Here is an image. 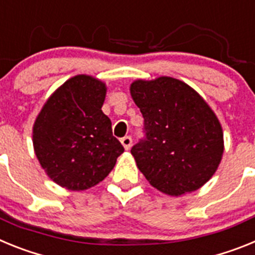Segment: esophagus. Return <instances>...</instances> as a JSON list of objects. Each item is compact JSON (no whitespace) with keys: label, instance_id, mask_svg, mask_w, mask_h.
I'll list each match as a JSON object with an SVG mask.
<instances>
[{"label":"esophagus","instance_id":"1","mask_svg":"<svg viewBox=\"0 0 255 255\" xmlns=\"http://www.w3.org/2000/svg\"><path fill=\"white\" fill-rule=\"evenodd\" d=\"M121 144H123L124 148H125L126 150H129L130 148H131V144H132L131 136H124V138L121 139Z\"/></svg>","mask_w":255,"mask_h":255}]
</instances>
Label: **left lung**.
Instances as JSON below:
<instances>
[{
    "instance_id": "1",
    "label": "left lung",
    "mask_w": 255,
    "mask_h": 255,
    "mask_svg": "<svg viewBox=\"0 0 255 255\" xmlns=\"http://www.w3.org/2000/svg\"><path fill=\"white\" fill-rule=\"evenodd\" d=\"M130 93L145 132L131 154L150 185L172 197L203 186L224 153L222 128L206 101L170 76L135 80Z\"/></svg>"
}]
</instances>
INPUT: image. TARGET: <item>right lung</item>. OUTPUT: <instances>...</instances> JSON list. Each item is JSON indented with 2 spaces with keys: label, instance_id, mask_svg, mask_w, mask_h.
<instances>
[{
  "label": "right lung",
  "instance_id": "1",
  "mask_svg": "<svg viewBox=\"0 0 255 255\" xmlns=\"http://www.w3.org/2000/svg\"><path fill=\"white\" fill-rule=\"evenodd\" d=\"M106 89L93 76H74L49 97L35 119V155L62 188L79 191L97 185L124 152L102 112Z\"/></svg>",
  "mask_w": 255,
  "mask_h": 255
}]
</instances>
